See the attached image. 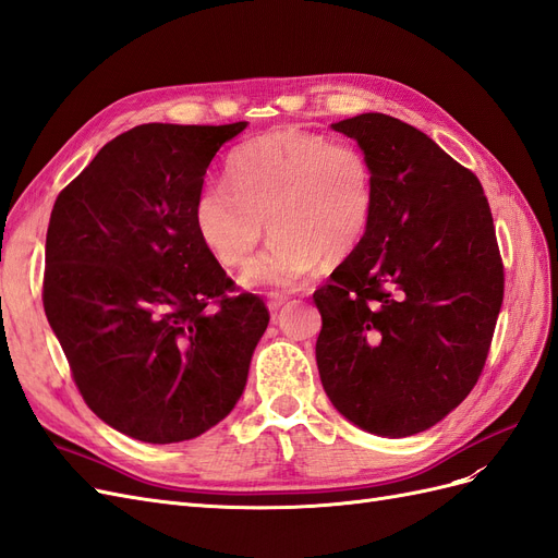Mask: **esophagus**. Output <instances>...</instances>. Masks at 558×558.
Segmentation results:
<instances>
[{
	"mask_svg": "<svg viewBox=\"0 0 558 558\" xmlns=\"http://www.w3.org/2000/svg\"><path fill=\"white\" fill-rule=\"evenodd\" d=\"M286 302H289V298H275V300H269V302H267V307H269V312L277 314V312H281V310H283Z\"/></svg>",
	"mask_w": 558,
	"mask_h": 558,
	"instance_id": "1",
	"label": "esophagus"
}]
</instances>
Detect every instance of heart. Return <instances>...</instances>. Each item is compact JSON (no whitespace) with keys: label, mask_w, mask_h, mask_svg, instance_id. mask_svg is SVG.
I'll list each match as a JSON object with an SVG mask.
<instances>
[{"label":"heart","mask_w":558,"mask_h":558,"mask_svg":"<svg viewBox=\"0 0 558 558\" xmlns=\"http://www.w3.org/2000/svg\"><path fill=\"white\" fill-rule=\"evenodd\" d=\"M226 177L230 189L205 183L197 191L195 228L223 267L244 265L265 226L275 232L244 269L251 289H295L320 258L351 256L373 221V162L359 146L314 132L281 128L246 142L228 158Z\"/></svg>","instance_id":"1"}]
</instances>
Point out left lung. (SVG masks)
Returning a JSON list of instances; mask_svg holds the SVG:
<instances>
[{
  "mask_svg": "<svg viewBox=\"0 0 558 558\" xmlns=\"http://www.w3.org/2000/svg\"><path fill=\"white\" fill-rule=\"evenodd\" d=\"M375 170L363 242L320 286L316 365L335 410L381 437L426 430L477 384L502 305L480 179L386 113L332 123Z\"/></svg>",
  "mask_w": 558,
  "mask_h": 558,
  "instance_id": "8db88e82",
  "label": "left lung"
}]
</instances>
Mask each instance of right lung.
I'll return each instance as SVG.
<instances>
[{
  "label": "right lung",
  "instance_id": "add662e5",
  "mask_svg": "<svg viewBox=\"0 0 558 558\" xmlns=\"http://www.w3.org/2000/svg\"><path fill=\"white\" fill-rule=\"evenodd\" d=\"M244 128H132L50 211L46 318L88 408L134 440L183 442L223 421L269 324L260 298L228 295L193 218L216 150Z\"/></svg>",
  "mask_w": 558,
  "mask_h": 558
}]
</instances>
